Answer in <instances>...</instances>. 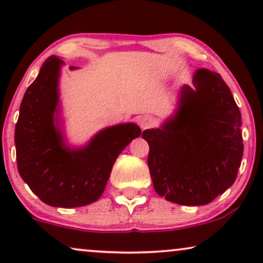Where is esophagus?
I'll use <instances>...</instances> for the list:
<instances>
[{"instance_id": "esophagus-1", "label": "esophagus", "mask_w": 263, "mask_h": 263, "mask_svg": "<svg viewBox=\"0 0 263 263\" xmlns=\"http://www.w3.org/2000/svg\"><path fill=\"white\" fill-rule=\"evenodd\" d=\"M153 124H154V121H153L152 117H149V116L140 117L139 125H140V128H141V129L151 128V127H153Z\"/></svg>"}]
</instances>
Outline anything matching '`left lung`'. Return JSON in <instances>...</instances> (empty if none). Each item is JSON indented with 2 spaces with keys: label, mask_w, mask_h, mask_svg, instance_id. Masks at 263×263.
<instances>
[{
  "label": "left lung",
  "mask_w": 263,
  "mask_h": 263,
  "mask_svg": "<svg viewBox=\"0 0 263 263\" xmlns=\"http://www.w3.org/2000/svg\"><path fill=\"white\" fill-rule=\"evenodd\" d=\"M183 86L175 116L147 129L153 186L159 196L183 206H202L236 181L243 157L240 111L220 75L194 74Z\"/></svg>",
  "instance_id": "8db88e82"
}]
</instances>
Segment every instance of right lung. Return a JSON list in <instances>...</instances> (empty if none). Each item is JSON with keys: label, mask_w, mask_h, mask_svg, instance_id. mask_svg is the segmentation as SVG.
Instances as JSON below:
<instances>
[{"label": "right lung", "mask_w": 263, "mask_h": 263, "mask_svg": "<svg viewBox=\"0 0 263 263\" xmlns=\"http://www.w3.org/2000/svg\"><path fill=\"white\" fill-rule=\"evenodd\" d=\"M62 64L59 57H49L25 92L15 125L16 163L21 178L43 202L73 208L102 196L115 160L141 129L117 124L99 132L84 148H68L55 116Z\"/></svg>", "instance_id": "1"}]
</instances>
